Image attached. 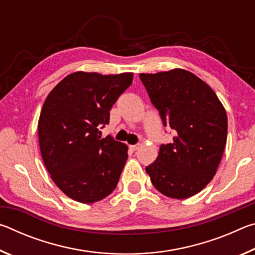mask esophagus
Instances as JSON below:
<instances>
[{
  "label": "esophagus",
  "instance_id": "esophagus-1",
  "mask_svg": "<svg viewBox=\"0 0 255 255\" xmlns=\"http://www.w3.org/2000/svg\"><path fill=\"white\" fill-rule=\"evenodd\" d=\"M138 147H139V144H137V145H129V148H130L131 150H136V149H138Z\"/></svg>",
  "mask_w": 255,
  "mask_h": 255
}]
</instances>
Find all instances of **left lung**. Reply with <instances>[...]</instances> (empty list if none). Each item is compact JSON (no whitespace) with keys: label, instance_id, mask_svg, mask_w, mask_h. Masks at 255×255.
<instances>
[{"label":"left lung","instance_id":"obj_1","mask_svg":"<svg viewBox=\"0 0 255 255\" xmlns=\"http://www.w3.org/2000/svg\"><path fill=\"white\" fill-rule=\"evenodd\" d=\"M139 77L164 126L175 131L146 167L162 195L185 199L200 192L216 174L227 139L226 110L214 90L191 72L174 68Z\"/></svg>","mask_w":255,"mask_h":255}]
</instances>
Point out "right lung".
<instances>
[{"mask_svg":"<svg viewBox=\"0 0 255 255\" xmlns=\"http://www.w3.org/2000/svg\"><path fill=\"white\" fill-rule=\"evenodd\" d=\"M132 73L102 75L75 72L51 90L38 120L42 161L55 184L71 199L92 204L114 191L128 147L99 128L132 82Z\"/></svg>","mask_w":255,"mask_h":255,"instance_id":"right-lung-1","label":"right lung"}]
</instances>
